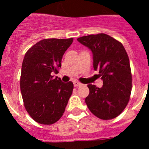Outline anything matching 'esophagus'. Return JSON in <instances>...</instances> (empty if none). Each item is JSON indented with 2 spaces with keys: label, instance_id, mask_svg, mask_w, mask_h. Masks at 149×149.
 <instances>
[{
  "label": "esophagus",
  "instance_id": "obj_1",
  "mask_svg": "<svg viewBox=\"0 0 149 149\" xmlns=\"http://www.w3.org/2000/svg\"><path fill=\"white\" fill-rule=\"evenodd\" d=\"M73 85H74V86L77 87V86H79L81 85V83H80V82H79V81H74L73 82Z\"/></svg>",
  "mask_w": 149,
  "mask_h": 149
}]
</instances>
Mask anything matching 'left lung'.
Returning a JSON list of instances; mask_svg holds the SVG:
<instances>
[{"label": "left lung", "mask_w": 149, "mask_h": 149, "mask_svg": "<svg viewBox=\"0 0 149 149\" xmlns=\"http://www.w3.org/2000/svg\"><path fill=\"white\" fill-rule=\"evenodd\" d=\"M78 41L93 53L94 70L103 80L102 88L88 84L87 107L104 120L117 118L128 104L132 90L130 61L120 42L104 33L79 37Z\"/></svg>", "instance_id": "left-lung-1"}]
</instances>
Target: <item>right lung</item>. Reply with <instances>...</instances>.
Here are the masks:
<instances>
[{
	"instance_id": "obj_1",
	"label": "right lung",
	"mask_w": 149,
	"mask_h": 149,
	"mask_svg": "<svg viewBox=\"0 0 149 149\" xmlns=\"http://www.w3.org/2000/svg\"><path fill=\"white\" fill-rule=\"evenodd\" d=\"M73 38L45 39L28 49L24 58L20 88L24 105L37 123L52 125L61 119L73 89V82L53 78Z\"/></svg>"
}]
</instances>
